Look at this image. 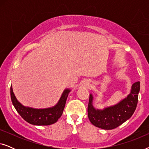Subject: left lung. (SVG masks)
<instances>
[{"label": "left lung", "instance_id": "left-lung-1", "mask_svg": "<svg viewBox=\"0 0 149 149\" xmlns=\"http://www.w3.org/2000/svg\"><path fill=\"white\" fill-rule=\"evenodd\" d=\"M140 82L132 85L131 91L127 96L111 107L96 109L93 106V97L89 95L87 113L89 121L93 125L104 130H113L119 127L129 119L133 115L138 104Z\"/></svg>", "mask_w": 149, "mask_h": 149}]
</instances>
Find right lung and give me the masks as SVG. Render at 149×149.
Instances as JSON below:
<instances>
[{"instance_id": "add662e5", "label": "right lung", "mask_w": 149, "mask_h": 149, "mask_svg": "<svg viewBox=\"0 0 149 149\" xmlns=\"http://www.w3.org/2000/svg\"><path fill=\"white\" fill-rule=\"evenodd\" d=\"M70 91V89H64L58 102L54 107L47 109H34L22 105L16 98L12 86L11 97L16 111L26 121L34 125H49L58 121L62 116Z\"/></svg>"}]
</instances>
